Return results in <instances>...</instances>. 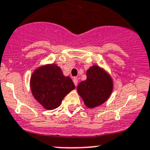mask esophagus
I'll list each match as a JSON object with an SVG mask.
<instances>
[{
  "label": "esophagus",
  "instance_id": "34e87169",
  "mask_svg": "<svg viewBox=\"0 0 150 150\" xmlns=\"http://www.w3.org/2000/svg\"><path fill=\"white\" fill-rule=\"evenodd\" d=\"M73 82H74V85H75V86H77V84H78V79L77 78H74V79H73Z\"/></svg>",
  "mask_w": 150,
  "mask_h": 150
}]
</instances>
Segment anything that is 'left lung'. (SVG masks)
<instances>
[{"mask_svg": "<svg viewBox=\"0 0 150 150\" xmlns=\"http://www.w3.org/2000/svg\"><path fill=\"white\" fill-rule=\"evenodd\" d=\"M86 75V80L78 85L77 91L88 108H94L108 100L113 90V82L111 76L97 65L91 67Z\"/></svg>", "mask_w": 150, "mask_h": 150, "instance_id": "left-lung-1", "label": "left lung"}]
</instances>
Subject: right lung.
I'll use <instances>...</instances> for the list:
<instances>
[{"instance_id": "add662e5", "label": "right lung", "mask_w": 150, "mask_h": 150, "mask_svg": "<svg viewBox=\"0 0 150 150\" xmlns=\"http://www.w3.org/2000/svg\"><path fill=\"white\" fill-rule=\"evenodd\" d=\"M31 91L45 108L53 110L58 108L63 98L75 88L69 76H64L61 68L51 64L41 66L32 74L30 79Z\"/></svg>"}]
</instances>
